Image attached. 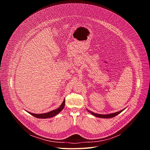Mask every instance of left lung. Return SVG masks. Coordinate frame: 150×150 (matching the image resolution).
<instances>
[{
	"instance_id": "8db88e82",
	"label": "left lung",
	"mask_w": 150,
	"mask_h": 150,
	"mask_svg": "<svg viewBox=\"0 0 150 150\" xmlns=\"http://www.w3.org/2000/svg\"><path fill=\"white\" fill-rule=\"evenodd\" d=\"M125 109L119 111V112H115V113H110V114H107V115H101V114H97V113H94L91 111H90L88 109H87V110L90 113L91 115H93V116H96V117H99V118H104V119H109V118H112V117H113L116 116H117V115H119V113H120L122 112H123Z\"/></svg>"
}]
</instances>
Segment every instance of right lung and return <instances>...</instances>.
I'll list each match as a JSON object with an SVG mask.
<instances>
[{"instance_id":"obj_1","label":"right lung","mask_w":150,"mask_h":150,"mask_svg":"<svg viewBox=\"0 0 150 150\" xmlns=\"http://www.w3.org/2000/svg\"><path fill=\"white\" fill-rule=\"evenodd\" d=\"M65 105V98L64 99V100L63 101L62 103L61 104V105L59 106V108H58L57 109L53 110L52 111H50L49 112L47 113H41V114H36V113H31L30 112H27L28 113H30V115H33V116L37 117V118H40V119H47V118H50L52 117L55 116L56 115H57V114H59L64 108V107Z\"/></svg>"}]
</instances>
